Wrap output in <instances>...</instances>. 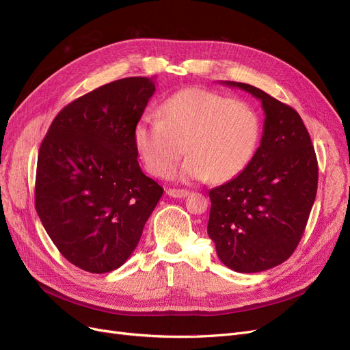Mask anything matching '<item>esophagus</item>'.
I'll use <instances>...</instances> for the list:
<instances>
[{
    "label": "esophagus",
    "instance_id": "esophagus-1",
    "mask_svg": "<svg viewBox=\"0 0 350 350\" xmlns=\"http://www.w3.org/2000/svg\"><path fill=\"white\" fill-rule=\"evenodd\" d=\"M166 193L170 195V197H174V198H185L189 195V191L187 189H175V188H170L166 191Z\"/></svg>",
    "mask_w": 350,
    "mask_h": 350
}]
</instances>
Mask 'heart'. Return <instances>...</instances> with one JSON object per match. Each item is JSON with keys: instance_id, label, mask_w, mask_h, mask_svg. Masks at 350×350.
I'll return each mask as SVG.
<instances>
[{"instance_id": "obj_1", "label": "heart", "mask_w": 350, "mask_h": 350, "mask_svg": "<svg viewBox=\"0 0 350 350\" xmlns=\"http://www.w3.org/2000/svg\"><path fill=\"white\" fill-rule=\"evenodd\" d=\"M260 136L261 119L250 103L191 88L162 105L161 119L145 116L136 124L135 145L152 175L165 176L187 150L176 176L226 183L245 170Z\"/></svg>"}]
</instances>
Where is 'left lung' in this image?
I'll return each mask as SVG.
<instances>
[{"label":"left lung","instance_id":"8db88e82","mask_svg":"<svg viewBox=\"0 0 350 350\" xmlns=\"http://www.w3.org/2000/svg\"><path fill=\"white\" fill-rule=\"evenodd\" d=\"M222 83L261 100L265 119L245 170L209 191L206 230L228 269L258 273L286 261L300 243L317 192V159L295 109L245 83Z\"/></svg>","mask_w":350,"mask_h":350}]
</instances>
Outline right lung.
Masks as SVG:
<instances>
[{
    "instance_id": "add662e5",
    "label": "right lung",
    "mask_w": 350,
    "mask_h": 350,
    "mask_svg": "<svg viewBox=\"0 0 350 350\" xmlns=\"http://www.w3.org/2000/svg\"><path fill=\"white\" fill-rule=\"evenodd\" d=\"M153 92L148 77L107 83L63 107L41 142L37 214L62 256L85 271L119 269L163 193L135 145Z\"/></svg>"
}]
</instances>
